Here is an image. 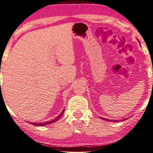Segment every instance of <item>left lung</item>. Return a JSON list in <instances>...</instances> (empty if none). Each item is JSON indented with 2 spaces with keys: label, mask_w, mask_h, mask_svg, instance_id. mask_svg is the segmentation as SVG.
Returning <instances> with one entry per match:
<instances>
[{
  "label": "left lung",
  "mask_w": 153,
  "mask_h": 153,
  "mask_svg": "<svg viewBox=\"0 0 153 153\" xmlns=\"http://www.w3.org/2000/svg\"><path fill=\"white\" fill-rule=\"evenodd\" d=\"M102 120H107V119H105V118H102ZM109 121H112V120H109ZM117 122H118V121H117Z\"/></svg>",
  "instance_id": "1"
}]
</instances>
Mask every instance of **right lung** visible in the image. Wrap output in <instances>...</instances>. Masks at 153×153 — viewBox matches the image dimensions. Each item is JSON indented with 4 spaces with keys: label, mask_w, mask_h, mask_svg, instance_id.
Returning a JSON list of instances; mask_svg holds the SVG:
<instances>
[{
    "label": "right lung",
    "mask_w": 153,
    "mask_h": 153,
    "mask_svg": "<svg viewBox=\"0 0 153 153\" xmlns=\"http://www.w3.org/2000/svg\"><path fill=\"white\" fill-rule=\"evenodd\" d=\"M64 111L65 110H63L62 112V113H61L60 114H59V115H58L57 117L55 119H54V120H52V121H50V122H45V123H31V124H32L33 125H36V126H44V125H48V124H51V123H53V122H56V121H57L59 120V118H60V117L62 116V113L64 112Z\"/></svg>",
    "instance_id": "obj_1"
}]
</instances>
